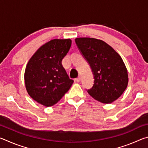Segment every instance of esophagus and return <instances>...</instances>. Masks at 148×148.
<instances>
[{"label":"esophagus","mask_w":148,"mask_h":148,"mask_svg":"<svg viewBox=\"0 0 148 148\" xmlns=\"http://www.w3.org/2000/svg\"><path fill=\"white\" fill-rule=\"evenodd\" d=\"M75 80H76V81L77 82H79L80 81H81V77H77V78L75 79Z\"/></svg>","instance_id":"1"}]
</instances>
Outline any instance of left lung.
<instances>
[{
  "mask_svg": "<svg viewBox=\"0 0 148 148\" xmlns=\"http://www.w3.org/2000/svg\"><path fill=\"white\" fill-rule=\"evenodd\" d=\"M75 42L94 76L93 86L88 93L102 103L113 102L128 86V72L121 56L101 40L85 37L76 38Z\"/></svg>",
  "mask_w": 148,
  "mask_h": 148,
  "instance_id": "1",
  "label": "left lung"
}]
</instances>
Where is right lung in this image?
Segmentation results:
<instances>
[{"label":"right lung","instance_id":"obj_1","mask_svg":"<svg viewBox=\"0 0 148 148\" xmlns=\"http://www.w3.org/2000/svg\"><path fill=\"white\" fill-rule=\"evenodd\" d=\"M71 44L69 38L51 40L39 47L27 64L24 74L27 91L44 106L57 103L73 84L62 65Z\"/></svg>","mask_w":148,"mask_h":148}]
</instances>
